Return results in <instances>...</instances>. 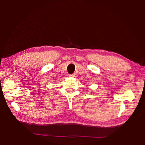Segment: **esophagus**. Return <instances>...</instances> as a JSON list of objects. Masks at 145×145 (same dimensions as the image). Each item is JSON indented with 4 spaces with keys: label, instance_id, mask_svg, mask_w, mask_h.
<instances>
[{
    "label": "esophagus",
    "instance_id": "34e87169",
    "mask_svg": "<svg viewBox=\"0 0 145 145\" xmlns=\"http://www.w3.org/2000/svg\"><path fill=\"white\" fill-rule=\"evenodd\" d=\"M70 77H75L76 76V75L75 74H71V75H69Z\"/></svg>",
    "mask_w": 145,
    "mask_h": 145
}]
</instances>
